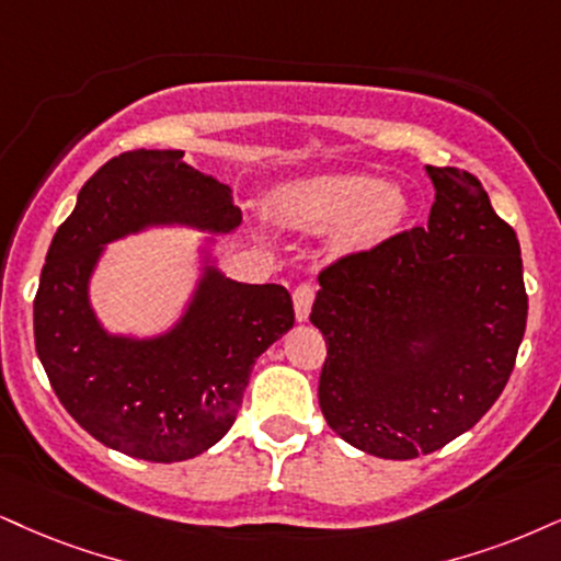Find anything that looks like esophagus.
Wrapping results in <instances>:
<instances>
[{"label": "esophagus", "mask_w": 561, "mask_h": 561, "mask_svg": "<svg viewBox=\"0 0 561 561\" xmlns=\"http://www.w3.org/2000/svg\"><path fill=\"white\" fill-rule=\"evenodd\" d=\"M314 286L312 283H301L299 288L294 291V312H296V322H307L309 312H312L314 304Z\"/></svg>", "instance_id": "obj_1"}]
</instances>
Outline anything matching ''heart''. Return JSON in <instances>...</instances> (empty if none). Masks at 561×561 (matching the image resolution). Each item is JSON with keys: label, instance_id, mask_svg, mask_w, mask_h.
Returning <instances> with one entry per match:
<instances>
[{"label": "heart", "instance_id": "1", "mask_svg": "<svg viewBox=\"0 0 561 561\" xmlns=\"http://www.w3.org/2000/svg\"><path fill=\"white\" fill-rule=\"evenodd\" d=\"M270 218L301 233L335 228L337 252L382 244L408 218V197L396 184L369 174H317L275 184L265 199Z\"/></svg>", "mask_w": 561, "mask_h": 561}]
</instances>
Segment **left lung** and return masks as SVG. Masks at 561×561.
<instances>
[{"label":"left lung","mask_w":561,"mask_h":561,"mask_svg":"<svg viewBox=\"0 0 561 561\" xmlns=\"http://www.w3.org/2000/svg\"><path fill=\"white\" fill-rule=\"evenodd\" d=\"M426 176L428 224L324 270L309 314L328 343L324 421L385 460L468 432L502 396L528 320L520 244L479 179Z\"/></svg>","instance_id":"left-lung-1"}]
</instances>
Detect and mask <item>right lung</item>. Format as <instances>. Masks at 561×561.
Instances as JSON below:
<instances>
[{
    "mask_svg": "<svg viewBox=\"0 0 561 561\" xmlns=\"http://www.w3.org/2000/svg\"><path fill=\"white\" fill-rule=\"evenodd\" d=\"M239 220L231 186L182 150H129L82 186L41 270L33 335L54 392L90 437L137 460L179 462L231 428L254 362L294 328L286 288L231 280L218 267V237ZM153 227L206 233L198 278L165 331L114 334L89 283L108 243Z\"/></svg>",
    "mask_w": 561,
    "mask_h": 561,
    "instance_id": "right-lung-1",
    "label": "right lung"
}]
</instances>
